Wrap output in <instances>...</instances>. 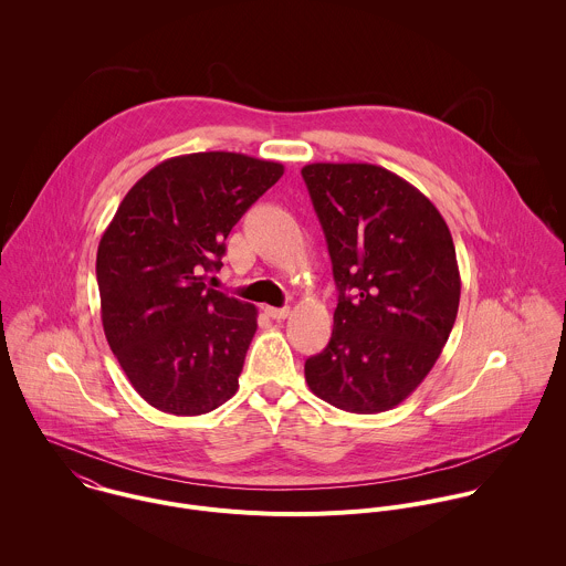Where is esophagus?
Returning <instances> with one entry per match:
<instances>
[{"label": "esophagus", "mask_w": 566, "mask_h": 566, "mask_svg": "<svg viewBox=\"0 0 566 566\" xmlns=\"http://www.w3.org/2000/svg\"><path fill=\"white\" fill-rule=\"evenodd\" d=\"M265 314L272 321H285L290 316V307H265Z\"/></svg>", "instance_id": "1"}]
</instances>
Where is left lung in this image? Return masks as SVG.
I'll list each match as a JSON object with an SVG mask.
<instances>
[{
  "label": "left lung",
  "mask_w": 566,
  "mask_h": 566,
  "mask_svg": "<svg viewBox=\"0 0 566 566\" xmlns=\"http://www.w3.org/2000/svg\"><path fill=\"white\" fill-rule=\"evenodd\" d=\"M339 290L333 333L305 361L310 390L353 413L388 411L422 384L460 307L451 231L413 185L370 163L303 167Z\"/></svg>",
  "instance_id": "left-lung-1"
}]
</instances>
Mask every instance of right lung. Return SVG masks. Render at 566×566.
I'll list each match as a JSON object with an SVG mask.
<instances>
[{
    "mask_svg": "<svg viewBox=\"0 0 566 566\" xmlns=\"http://www.w3.org/2000/svg\"><path fill=\"white\" fill-rule=\"evenodd\" d=\"M283 169L240 153L182 155L153 167L117 207L95 261L102 326L146 403L200 416L238 392L256 307L205 276Z\"/></svg>",
    "mask_w": 566,
    "mask_h": 566,
    "instance_id": "add662e5",
    "label": "right lung"
}]
</instances>
